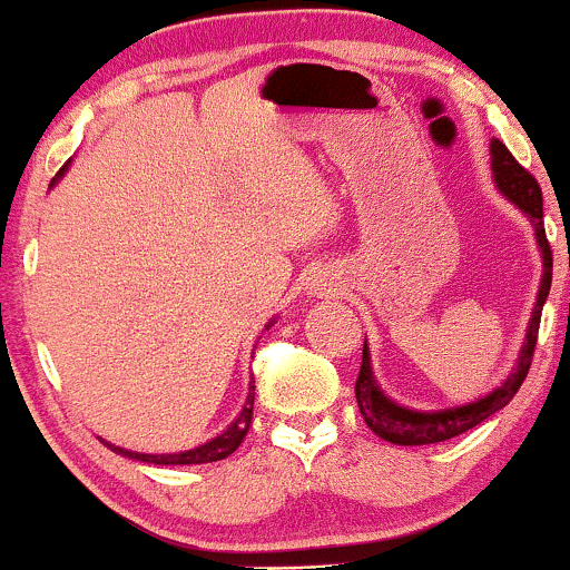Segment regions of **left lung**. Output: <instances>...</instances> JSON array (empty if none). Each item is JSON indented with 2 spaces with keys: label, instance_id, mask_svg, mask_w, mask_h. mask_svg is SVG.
Here are the masks:
<instances>
[{
  "label": "left lung",
  "instance_id": "8db88e82",
  "mask_svg": "<svg viewBox=\"0 0 570 570\" xmlns=\"http://www.w3.org/2000/svg\"><path fill=\"white\" fill-rule=\"evenodd\" d=\"M490 171H493L495 189H499L512 206L520 208V212L525 214V219L531 222L535 246H539L541 252V281H539V292H535L531 322H528V330H525V343H522L520 356H517L514 367L507 375V381L495 385L490 394L474 399V402L469 404H458V407L412 410L394 402L391 396H385V391L377 385L375 372H372L370 345L367 340H364L362 370H358V381H356V402H358V412L364 415V423H367V426L385 442L410 444V448H415V444H434V442L453 440L458 434H466L469 429L480 426V423L488 421L490 415H495V412L507 407V404L514 399L517 391H520L528 370H531L535 335H539V322H541V307H544L549 297V286H552V252H549L547 233H544L541 187L539 181H535L533 176L512 158V153H509L499 139H490Z\"/></svg>",
  "mask_w": 570,
  "mask_h": 570
}]
</instances>
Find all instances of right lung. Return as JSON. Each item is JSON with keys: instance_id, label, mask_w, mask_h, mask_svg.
<instances>
[{"instance_id": "add662e5", "label": "right lung", "mask_w": 570, "mask_h": 570, "mask_svg": "<svg viewBox=\"0 0 570 570\" xmlns=\"http://www.w3.org/2000/svg\"><path fill=\"white\" fill-rule=\"evenodd\" d=\"M67 168L69 166H63L61 171H58L53 185L58 179H61L63 174H67ZM53 185H50V187H53ZM273 324H276V318H273V322H267L265 330H267V326H273ZM252 412H254V381H252V385H248L244 407H240L238 415H235V421L230 423V426L222 431V434L212 436L208 442L198 444V448L181 450V453H136V450H126V448H120V444L104 442V440L101 442L107 444V448L117 455H126V458H130V461L153 463V466H195V463H214V461H222V458L233 455L235 450H238V444L244 442V436L248 431V423H252Z\"/></svg>"}]
</instances>
